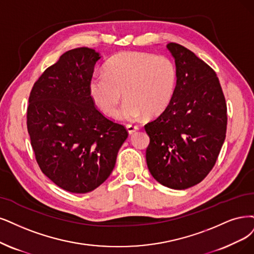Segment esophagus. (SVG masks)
<instances>
[{
  "instance_id": "34e87169",
  "label": "esophagus",
  "mask_w": 254,
  "mask_h": 254,
  "mask_svg": "<svg viewBox=\"0 0 254 254\" xmlns=\"http://www.w3.org/2000/svg\"><path fill=\"white\" fill-rule=\"evenodd\" d=\"M127 129L129 135L134 134L135 132H137V130L139 129V127L138 126H135V125H127Z\"/></svg>"
}]
</instances>
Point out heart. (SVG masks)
<instances>
[{
	"mask_svg": "<svg viewBox=\"0 0 254 254\" xmlns=\"http://www.w3.org/2000/svg\"><path fill=\"white\" fill-rule=\"evenodd\" d=\"M106 74L93 75L90 96L108 115L114 113L122 98L127 99L117 113L120 120H136L144 115L164 112L175 96L177 67L165 55L147 52H121L107 63Z\"/></svg>",
	"mask_w": 254,
	"mask_h": 254,
	"instance_id": "b5f03b06",
	"label": "heart"
}]
</instances>
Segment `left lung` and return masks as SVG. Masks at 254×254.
<instances>
[{"mask_svg":"<svg viewBox=\"0 0 254 254\" xmlns=\"http://www.w3.org/2000/svg\"><path fill=\"white\" fill-rule=\"evenodd\" d=\"M178 81L171 105L144 126L146 164L162 185L186 190L212 170L226 137L227 106L217 74L185 47L170 43Z\"/></svg>","mask_w":254,"mask_h":254,"instance_id":"left-lung-1","label":"left lung"}]
</instances>
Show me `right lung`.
Segmentation results:
<instances>
[{
    "label": "right lung",
    "instance_id": "right-lung-1",
    "mask_svg": "<svg viewBox=\"0 0 254 254\" xmlns=\"http://www.w3.org/2000/svg\"><path fill=\"white\" fill-rule=\"evenodd\" d=\"M100 55L88 47L64 52L30 92L27 128L41 171L61 189L86 193L105 182L127 138L125 126L97 110L89 81Z\"/></svg>",
    "mask_w": 254,
    "mask_h": 254
}]
</instances>
